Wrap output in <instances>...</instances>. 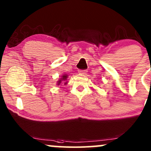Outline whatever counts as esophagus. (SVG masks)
<instances>
[{
  "instance_id": "1",
  "label": "esophagus",
  "mask_w": 151,
  "mask_h": 151,
  "mask_svg": "<svg viewBox=\"0 0 151 151\" xmlns=\"http://www.w3.org/2000/svg\"><path fill=\"white\" fill-rule=\"evenodd\" d=\"M86 72H87V71L86 70H79V74H86Z\"/></svg>"
}]
</instances>
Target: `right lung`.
Here are the masks:
<instances>
[{"mask_svg": "<svg viewBox=\"0 0 151 151\" xmlns=\"http://www.w3.org/2000/svg\"><path fill=\"white\" fill-rule=\"evenodd\" d=\"M67 77H67V74H63V75L62 76V77L59 79V81H58V85H60L62 83V81H65V82L64 83H65V84H67V81H66V80H67Z\"/></svg>", "mask_w": 151, "mask_h": 151, "instance_id": "obj_1", "label": "right lung"}]
</instances>
